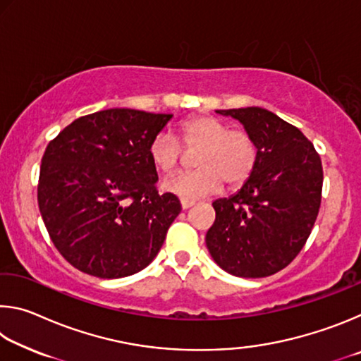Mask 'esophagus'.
<instances>
[{
  "label": "esophagus",
  "instance_id": "34e87169",
  "mask_svg": "<svg viewBox=\"0 0 361 361\" xmlns=\"http://www.w3.org/2000/svg\"><path fill=\"white\" fill-rule=\"evenodd\" d=\"M192 205H194V202H191V200H181V209H183V210L191 209Z\"/></svg>",
  "mask_w": 361,
  "mask_h": 361
}]
</instances>
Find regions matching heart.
<instances>
[{
    "instance_id": "obj_1",
    "label": "heart",
    "mask_w": 361,
    "mask_h": 361,
    "mask_svg": "<svg viewBox=\"0 0 361 361\" xmlns=\"http://www.w3.org/2000/svg\"><path fill=\"white\" fill-rule=\"evenodd\" d=\"M180 143L161 132L151 140L148 154L156 170L170 175L178 169L183 149L197 154L191 173L170 176L162 189L181 200H197L219 191L223 181L231 188L242 186L253 175L259 161V148L253 135L243 129H231L226 121L209 114L188 118L176 127Z\"/></svg>"
}]
</instances>
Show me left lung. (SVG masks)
Here are the masks:
<instances>
[{
    "label": "left lung",
    "mask_w": 361,
    "mask_h": 361,
    "mask_svg": "<svg viewBox=\"0 0 361 361\" xmlns=\"http://www.w3.org/2000/svg\"><path fill=\"white\" fill-rule=\"evenodd\" d=\"M256 140L259 161L237 194L213 202L207 248L226 272L259 279L282 271L307 242L322 202L323 169L298 127L264 108L218 109Z\"/></svg>",
    "instance_id": "8db88e82"
}]
</instances>
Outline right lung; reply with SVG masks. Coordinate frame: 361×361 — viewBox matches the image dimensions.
I'll list each match as a JSON object with an SVG mask.
<instances>
[{
    "label": "right lung",
    "instance_id": "1",
    "mask_svg": "<svg viewBox=\"0 0 361 361\" xmlns=\"http://www.w3.org/2000/svg\"><path fill=\"white\" fill-rule=\"evenodd\" d=\"M170 118L103 109L73 121L49 142L38 205L52 243L73 267L119 279L156 258L181 212L176 195L159 194L148 154Z\"/></svg>",
    "mask_w": 361,
    "mask_h": 361
}]
</instances>
